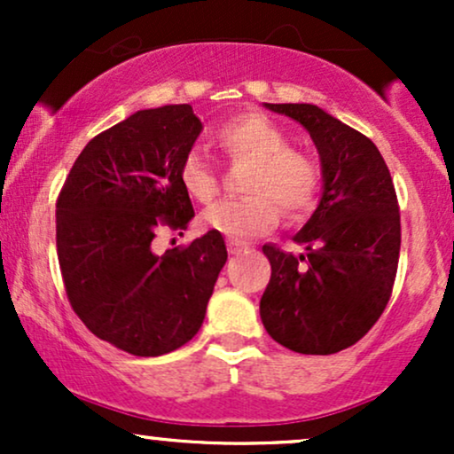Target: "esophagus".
<instances>
[{
	"instance_id": "34e87169",
	"label": "esophagus",
	"mask_w": 454,
	"mask_h": 454,
	"mask_svg": "<svg viewBox=\"0 0 454 454\" xmlns=\"http://www.w3.org/2000/svg\"><path fill=\"white\" fill-rule=\"evenodd\" d=\"M228 249H231V254H239L243 252V249H247V243L234 241V239H231V241H228Z\"/></svg>"
}]
</instances>
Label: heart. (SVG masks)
<instances>
[{
	"mask_svg": "<svg viewBox=\"0 0 454 454\" xmlns=\"http://www.w3.org/2000/svg\"><path fill=\"white\" fill-rule=\"evenodd\" d=\"M217 143L232 160L252 161L245 190L254 194L226 198L205 211L202 222L234 241L260 237L279 220V207L288 217H301L314 207L317 194L316 161L290 149V138L262 114H243L217 129ZM184 190L198 202H211L220 192L213 166L198 151L187 153L179 168Z\"/></svg>",
	"mask_w": 454,
	"mask_h": 454,
	"instance_id": "heart-1",
	"label": "heart"
}]
</instances>
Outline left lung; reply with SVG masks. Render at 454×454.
<instances>
[{"instance_id":"8db88e82","label":"left lung","mask_w":454,"mask_h":454,"mask_svg":"<svg viewBox=\"0 0 454 454\" xmlns=\"http://www.w3.org/2000/svg\"><path fill=\"white\" fill-rule=\"evenodd\" d=\"M309 132L322 166V196L293 241L294 256L267 243L270 281L260 299L267 333L299 354H335L382 316L399 264V205L376 145L316 104H264Z\"/></svg>"}]
</instances>
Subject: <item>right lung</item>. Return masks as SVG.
Masks as SVG:
<instances>
[{"label": "right lung", "instance_id": "right-lung-1", "mask_svg": "<svg viewBox=\"0 0 454 454\" xmlns=\"http://www.w3.org/2000/svg\"><path fill=\"white\" fill-rule=\"evenodd\" d=\"M200 132L190 104L137 111L87 143L57 198V256L72 309L134 356L190 341L226 264L215 231L153 252L160 226L176 231L194 217L179 168Z\"/></svg>", "mask_w": 454, "mask_h": 454}]
</instances>
